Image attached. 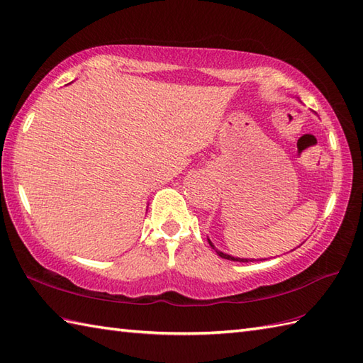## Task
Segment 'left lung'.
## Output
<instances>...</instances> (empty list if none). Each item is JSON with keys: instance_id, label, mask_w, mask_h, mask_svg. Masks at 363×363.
<instances>
[{"instance_id": "obj_1", "label": "left lung", "mask_w": 363, "mask_h": 363, "mask_svg": "<svg viewBox=\"0 0 363 363\" xmlns=\"http://www.w3.org/2000/svg\"><path fill=\"white\" fill-rule=\"evenodd\" d=\"M207 240H209V238H207ZM209 243H211V246H212V248L215 250V251H217V254H218V256L220 257H223V259H228V260H234V262H252L254 259H240V257H233V256H229V254H225V252H221V251H218L217 248H215V246L212 245V242L209 240ZM265 260V259H264Z\"/></svg>"}]
</instances>
